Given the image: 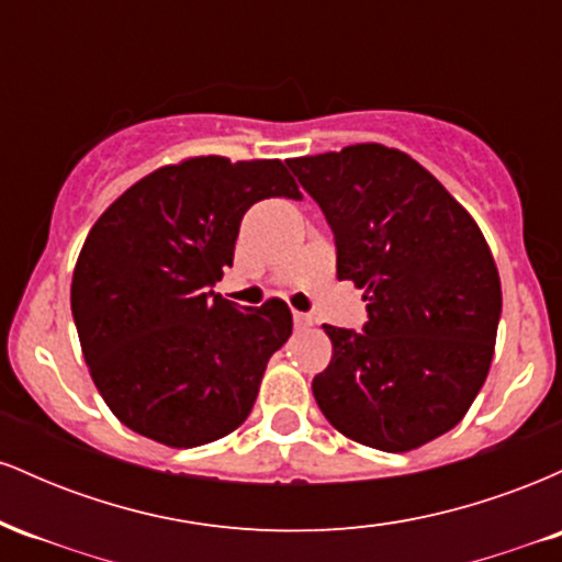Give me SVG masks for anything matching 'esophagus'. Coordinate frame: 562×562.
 I'll return each mask as SVG.
<instances>
[{"instance_id":"1","label":"esophagus","mask_w":562,"mask_h":562,"mask_svg":"<svg viewBox=\"0 0 562 562\" xmlns=\"http://www.w3.org/2000/svg\"><path fill=\"white\" fill-rule=\"evenodd\" d=\"M293 322H295V327H299V330H306V327L314 325V319L308 317V314H303V312H293Z\"/></svg>"}]
</instances>
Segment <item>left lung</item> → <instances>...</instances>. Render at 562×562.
Wrapping results in <instances>:
<instances>
[{
    "label": "left lung",
    "instance_id": "left-lung-1",
    "mask_svg": "<svg viewBox=\"0 0 562 562\" xmlns=\"http://www.w3.org/2000/svg\"><path fill=\"white\" fill-rule=\"evenodd\" d=\"M288 169L330 224L338 280L370 301L362 333L325 325L322 415L380 451L434 441L465 417L494 357L502 288L479 224L417 160L375 142Z\"/></svg>",
    "mask_w": 562,
    "mask_h": 562
}]
</instances>
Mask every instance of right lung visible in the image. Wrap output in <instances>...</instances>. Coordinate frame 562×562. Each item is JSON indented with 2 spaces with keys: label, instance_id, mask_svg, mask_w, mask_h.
Listing matches in <instances>:
<instances>
[{
  "label": "right lung",
  "instance_id": "1",
  "mask_svg": "<svg viewBox=\"0 0 562 562\" xmlns=\"http://www.w3.org/2000/svg\"><path fill=\"white\" fill-rule=\"evenodd\" d=\"M263 198L301 200L282 160L190 158L128 187L87 235L70 312L97 391L134 434L190 449L254 409L293 317L280 299L245 308L209 288Z\"/></svg>",
  "mask_w": 562,
  "mask_h": 562
}]
</instances>
